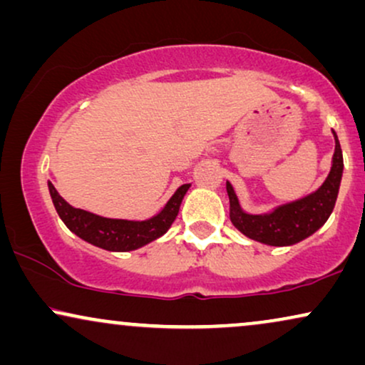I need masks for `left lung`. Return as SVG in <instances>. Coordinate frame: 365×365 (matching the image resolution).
<instances>
[{
	"label": "left lung",
	"instance_id": "1",
	"mask_svg": "<svg viewBox=\"0 0 365 365\" xmlns=\"http://www.w3.org/2000/svg\"><path fill=\"white\" fill-rule=\"evenodd\" d=\"M335 136V153L331 170L324 185L305 198H299L292 204L281 205L271 214L251 215L246 214L239 205L234 188L227 182V195L230 202L229 215L232 224L244 236L255 239L269 246H292L308 236H312L327 222L334 210L339 195L340 180L344 172V156L339 138Z\"/></svg>",
	"mask_w": 365,
	"mask_h": 365
}]
</instances>
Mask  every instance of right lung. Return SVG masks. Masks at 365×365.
Instances as JSON below:
<instances>
[{
  "label": "right lung",
  "instance_id": "1",
  "mask_svg": "<svg viewBox=\"0 0 365 365\" xmlns=\"http://www.w3.org/2000/svg\"><path fill=\"white\" fill-rule=\"evenodd\" d=\"M190 183H185L173 193L165 209L158 215L151 217L148 220H121V219H106L91 212L76 209L68 205L58 192L55 190L52 182H48V190L55 210L63 220V224L77 234L84 241L94 244V246L108 249V251H133L145 244L155 241L156 237L163 236L177 219L180 204L185 195Z\"/></svg>",
  "mask_w": 365,
  "mask_h": 365
}]
</instances>
